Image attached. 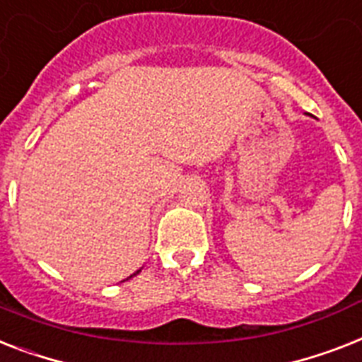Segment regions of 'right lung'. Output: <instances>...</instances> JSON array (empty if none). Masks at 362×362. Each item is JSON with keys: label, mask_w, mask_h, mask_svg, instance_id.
Here are the masks:
<instances>
[{"label": "right lung", "mask_w": 362, "mask_h": 362, "mask_svg": "<svg viewBox=\"0 0 362 362\" xmlns=\"http://www.w3.org/2000/svg\"><path fill=\"white\" fill-rule=\"evenodd\" d=\"M137 273H139V272H135V273H134V275H137ZM134 275H130V277H134Z\"/></svg>", "instance_id": "1"}]
</instances>
